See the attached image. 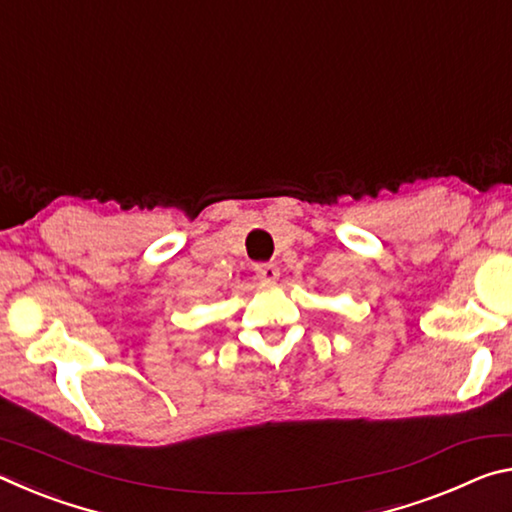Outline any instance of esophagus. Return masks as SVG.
Returning a JSON list of instances; mask_svg holds the SVG:
<instances>
[{"instance_id": "obj_1", "label": "esophagus", "mask_w": 512, "mask_h": 512, "mask_svg": "<svg viewBox=\"0 0 512 512\" xmlns=\"http://www.w3.org/2000/svg\"><path fill=\"white\" fill-rule=\"evenodd\" d=\"M255 275L262 282H275L277 277H280V268H277L275 264H257L255 266Z\"/></svg>"}]
</instances>
